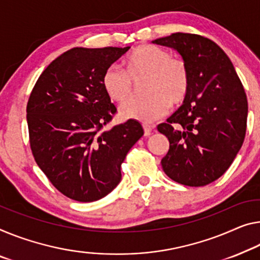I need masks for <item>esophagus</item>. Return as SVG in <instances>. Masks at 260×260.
<instances>
[{"label":"esophagus","instance_id":"esophagus-1","mask_svg":"<svg viewBox=\"0 0 260 260\" xmlns=\"http://www.w3.org/2000/svg\"><path fill=\"white\" fill-rule=\"evenodd\" d=\"M143 129H144V135L150 136L151 133H152L153 126L152 125H149V124H143Z\"/></svg>","mask_w":260,"mask_h":260}]
</instances>
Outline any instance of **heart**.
<instances>
[{"mask_svg": "<svg viewBox=\"0 0 260 260\" xmlns=\"http://www.w3.org/2000/svg\"><path fill=\"white\" fill-rule=\"evenodd\" d=\"M123 69L110 66L102 77V87L114 102L121 105L133 94L134 82L146 79L143 85L145 99L123 105L119 114L123 118L151 122L159 118L172 106L185 101L190 87V74L185 60L171 57L170 52L152 44L141 45L123 60Z\"/></svg>", "mask_w": 260, "mask_h": 260, "instance_id": "obj_1", "label": "heart"}]
</instances>
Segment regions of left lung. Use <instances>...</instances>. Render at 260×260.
I'll return each mask as SVG.
<instances>
[{
    "label": "left lung",
    "mask_w": 260,
    "mask_h": 260,
    "mask_svg": "<svg viewBox=\"0 0 260 260\" xmlns=\"http://www.w3.org/2000/svg\"><path fill=\"white\" fill-rule=\"evenodd\" d=\"M153 43L177 50L190 74L183 105L157 126L170 142L162 170L181 185L206 186L229 169L244 142V87L225 52L203 36L175 32Z\"/></svg>",
    "instance_id": "8db88e82"
}]
</instances>
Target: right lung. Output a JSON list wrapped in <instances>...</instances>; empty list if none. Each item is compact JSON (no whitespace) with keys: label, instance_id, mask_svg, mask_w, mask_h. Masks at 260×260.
I'll return each instance as SVG.
<instances>
[{"label":"right lung","instance_id":"add662e5","mask_svg":"<svg viewBox=\"0 0 260 260\" xmlns=\"http://www.w3.org/2000/svg\"><path fill=\"white\" fill-rule=\"evenodd\" d=\"M130 47H74L41 74L26 105L31 152L50 182L79 202L105 198L121 181L126 153L144 135L127 119L109 130L117 109L102 87L108 67Z\"/></svg>","mask_w":260,"mask_h":260}]
</instances>
